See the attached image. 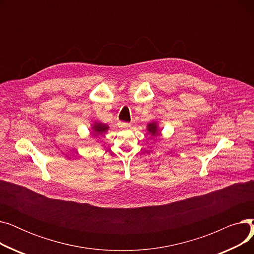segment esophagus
Returning <instances> with one entry per match:
<instances>
[{
    "label": "esophagus",
    "instance_id": "34e87169",
    "mask_svg": "<svg viewBox=\"0 0 254 254\" xmlns=\"http://www.w3.org/2000/svg\"><path fill=\"white\" fill-rule=\"evenodd\" d=\"M130 126V124L128 123H126V122H119L118 123V127H122V128H126V127H128Z\"/></svg>",
    "mask_w": 254,
    "mask_h": 254
}]
</instances>
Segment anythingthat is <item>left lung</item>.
I'll use <instances>...</instances> for the list:
<instances>
[{
	"mask_svg": "<svg viewBox=\"0 0 254 254\" xmlns=\"http://www.w3.org/2000/svg\"><path fill=\"white\" fill-rule=\"evenodd\" d=\"M147 129L149 132H151V134L153 136H157L158 135V129H157V126L155 123H152V124H149L147 126Z\"/></svg>",
	"mask_w": 254,
	"mask_h": 254,
	"instance_id": "left-lung-1",
	"label": "left lung"
}]
</instances>
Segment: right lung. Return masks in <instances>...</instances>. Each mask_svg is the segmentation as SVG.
Masks as SVG:
<instances>
[{
	"mask_svg": "<svg viewBox=\"0 0 254 254\" xmlns=\"http://www.w3.org/2000/svg\"><path fill=\"white\" fill-rule=\"evenodd\" d=\"M92 128H93V131H95V134H93V135L97 136V135L103 134V132H105L109 127H108V126L103 125V124H95V125H93Z\"/></svg>",
	"mask_w": 254,
	"mask_h": 254,
	"instance_id": "obj_1",
	"label": "right lung"
}]
</instances>
